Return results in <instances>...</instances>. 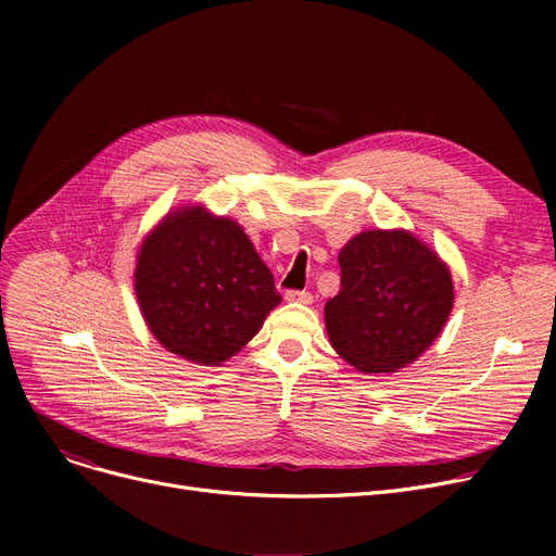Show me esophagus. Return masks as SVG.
<instances>
[{
	"instance_id": "1",
	"label": "esophagus",
	"mask_w": 556,
	"mask_h": 556,
	"mask_svg": "<svg viewBox=\"0 0 556 556\" xmlns=\"http://www.w3.org/2000/svg\"><path fill=\"white\" fill-rule=\"evenodd\" d=\"M286 300H288V302H298V304H311V302H313V295L306 293V290H288Z\"/></svg>"
}]
</instances>
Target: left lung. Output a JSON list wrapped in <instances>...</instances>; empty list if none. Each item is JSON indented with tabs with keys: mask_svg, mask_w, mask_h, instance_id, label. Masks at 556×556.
I'll return each instance as SVG.
<instances>
[{
	"mask_svg": "<svg viewBox=\"0 0 556 556\" xmlns=\"http://www.w3.org/2000/svg\"><path fill=\"white\" fill-rule=\"evenodd\" d=\"M338 263L340 293L325 306L336 354L363 374L413 365L453 311L446 261L407 229H367L346 241Z\"/></svg>",
	"mask_w": 556,
	"mask_h": 556,
	"instance_id": "left-lung-1",
	"label": "left lung"
}]
</instances>
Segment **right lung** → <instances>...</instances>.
Instances as JSON below:
<instances>
[{"label": "right lung", "instance_id": "add662e5", "mask_svg": "<svg viewBox=\"0 0 556 556\" xmlns=\"http://www.w3.org/2000/svg\"><path fill=\"white\" fill-rule=\"evenodd\" d=\"M132 281L155 340L204 367L239 354L281 302L245 229L204 204L173 210L146 233Z\"/></svg>", "mask_w": 556, "mask_h": 556}]
</instances>
